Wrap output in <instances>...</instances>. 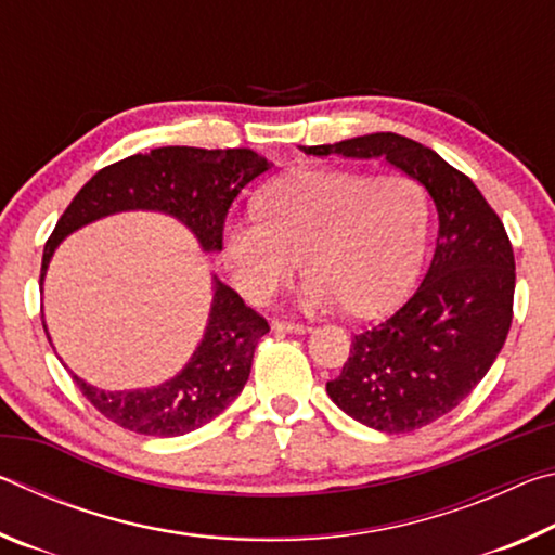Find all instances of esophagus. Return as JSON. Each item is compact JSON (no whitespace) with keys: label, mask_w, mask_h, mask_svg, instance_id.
Wrapping results in <instances>:
<instances>
[{"label":"esophagus","mask_w":555,"mask_h":555,"mask_svg":"<svg viewBox=\"0 0 555 555\" xmlns=\"http://www.w3.org/2000/svg\"><path fill=\"white\" fill-rule=\"evenodd\" d=\"M271 327H274L276 333H306V331H311V327L308 325H304V323H294V321H271Z\"/></svg>","instance_id":"esophagus-1"}]
</instances>
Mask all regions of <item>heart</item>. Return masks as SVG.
Here are the masks:
<instances>
[{"label": "heart", "mask_w": 555, "mask_h": 555, "mask_svg": "<svg viewBox=\"0 0 555 555\" xmlns=\"http://www.w3.org/2000/svg\"><path fill=\"white\" fill-rule=\"evenodd\" d=\"M428 234L426 193L413 178H370L347 168H304L271 183L257 212L224 224L232 279L264 304L308 271L306 308L387 311L411 288Z\"/></svg>", "instance_id": "heart-1"}]
</instances>
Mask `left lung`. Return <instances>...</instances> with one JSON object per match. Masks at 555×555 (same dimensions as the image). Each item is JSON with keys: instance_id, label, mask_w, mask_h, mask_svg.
Returning a JSON list of instances; mask_svg holds the SVG:
<instances>
[{"instance_id": "8db88e82", "label": "left lung", "mask_w": 555, "mask_h": 555, "mask_svg": "<svg viewBox=\"0 0 555 555\" xmlns=\"http://www.w3.org/2000/svg\"><path fill=\"white\" fill-rule=\"evenodd\" d=\"M300 149L384 156L436 203L440 228L426 279L391 318L352 337L343 372L325 384L347 416L384 434L434 424L482 382L509 335L516 274L500 215L434 149L391 131Z\"/></svg>"}]
</instances>
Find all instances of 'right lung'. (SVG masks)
<instances>
[{"label": "right lung", "mask_w": 555, "mask_h": 555, "mask_svg": "<svg viewBox=\"0 0 555 555\" xmlns=\"http://www.w3.org/2000/svg\"><path fill=\"white\" fill-rule=\"evenodd\" d=\"M269 168L251 149L162 146L105 166L80 188L43 247L41 284L59 242L92 220L121 210H162L193 230L205 251L222 249V230L242 188ZM269 323L215 281L212 311L203 343L181 374L154 389L102 391L75 377L82 397L112 424L142 436L191 434L230 406L251 372L257 343Z\"/></svg>", "instance_id": "1"}]
</instances>
